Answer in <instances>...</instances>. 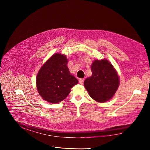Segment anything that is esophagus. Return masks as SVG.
<instances>
[{"label": "esophagus", "instance_id": "34e87169", "mask_svg": "<svg viewBox=\"0 0 150 150\" xmlns=\"http://www.w3.org/2000/svg\"><path fill=\"white\" fill-rule=\"evenodd\" d=\"M79 83H80V84H83L84 83V79H82V78H80V79H79Z\"/></svg>", "mask_w": 150, "mask_h": 150}]
</instances>
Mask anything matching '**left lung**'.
<instances>
[{
    "mask_svg": "<svg viewBox=\"0 0 150 150\" xmlns=\"http://www.w3.org/2000/svg\"><path fill=\"white\" fill-rule=\"evenodd\" d=\"M92 76L86 78L84 87L89 96L100 103L111 99L119 86V78L108 60H95L91 66Z\"/></svg>",
    "mask_w": 150,
    "mask_h": 150,
    "instance_id": "obj_1",
    "label": "left lung"
}]
</instances>
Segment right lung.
Returning a JSON list of instances; mask_svg holds the SVG:
<instances>
[{
    "label": "right lung",
    "instance_id": "right-lung-1",
    "mask_svg": "<svg viewBox=\"0 0 150 150\" xmlns=\"http://www.w3.org/2000/svg\"><path fill=\"white\" fill-rule=\"evenodd\" d=\"M67 59L64 54H54L39 70L36 78L38 91L42 98L51 103L65 99L71 88L78 83L70 74Z\"/></svg>",
    "mask_w": 150,
    "mask_h": 150
}]
</instances>
